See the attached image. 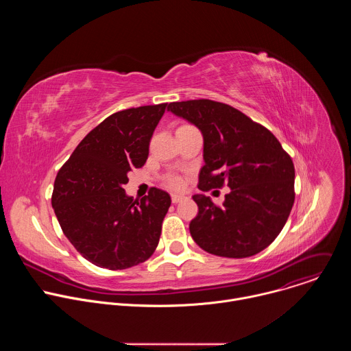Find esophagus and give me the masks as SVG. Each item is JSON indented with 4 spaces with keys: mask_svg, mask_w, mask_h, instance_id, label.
<instances>
[{
    "mask_svg": "<svg viewBox=\"0 0 351 351\" xmlns=\"http://www.w3.org/2000/svg\"><path fill=\"white\" fill-rule=\"evenodd\" d=\"M183 198H184V195H182V194H172V203L178 204V203L182 202Z\"/></svg>",
    "mask_w": 351,
    "mask_h": 351,
    "instance_id": "1",
    "label": "esophagus"
}]
</instances>
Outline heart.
<instances>
[{"mask_svg":"<svg viewBox=\"0 0 351 351\" xmlns=\"http://www.w3.org/2000/svg\"><path fill=\"white\" fill-rule=\"evenodd\" d=\"M168 184L173 189H180L182 187V179L178 178V176H172V178H169Z\"/></svg>","mask_w":351,"mask_h":351,"instance_id":"heart-1","label":"heart"}]
</instances>
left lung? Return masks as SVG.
<instances>
[{"mask_svg":"<svg viewBox=\"0 0 351 351\" xmlns=\"http://www.w3.org/2000/svg\"><path fill=\"white\" fill-rule=\"evenodd\" d=\"M168 111L197 126L204 138L198 189L230 187L221 206L194 194L193 240L207 253L245 258L267 248L294 203V165L279 140L239 110L213 99L171 103Z\"/></svg>","mask_w":351,"mask_h":351,"instance_id":"left-lung-1","label":"left lung"}]
</instances>
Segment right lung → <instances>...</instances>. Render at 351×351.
Listing matches in <instances>:
<instances>
[{
    "label": "right lung",
    "instance_id": "obj_1",
    "mask_svg": "<svg viewBox=\"0 0 351 351\" xmlns=\"http://www.w3.org/2000/svg\"><path fill=\"white\" fill-rule=\"evenodd\" d=\"M168 104L110 115L75 148L60 169L51 204L64 234L91 264L126 269L152 257L171 207L167 191L153 187L133 199L123 186L141 168L149 140Z\"/></svg>",
    "mask_w": 351,
    "mask_h": 351
}]
</instances>
